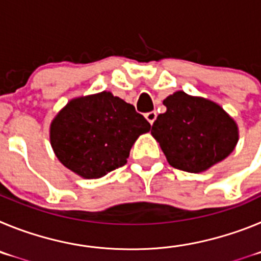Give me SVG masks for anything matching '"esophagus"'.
<instances>
[{"label":"esophagus","mask_w":261,"mask_h":261,"mask_svg":"<svg viewBox=\"0 0 261 261\" xmlns=\"http://www.w3.org/2000/svg\"><path fill=\"white\" fill-rule=\"evenodd\" d=\"M145 117H146L147 121H149V123L153 125V123L155 121V119H156V112H155V111H150V112L145 114Z\"/></svg>","instance_id":"obj_1"}]
</instances>
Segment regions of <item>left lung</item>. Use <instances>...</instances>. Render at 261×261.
I'll list each match as a JSON object with an SVG mask.
<instances>
[{"label":"left lung","instance_id":"obj_1","mask_svg":"<svg viewBox=\"0 0 261 261\" xmlns=\"http://www.w3.org/2000/svg\"><path fill=\"white\" fill-rule=\"evenodd\" d=\"M151 135L168 163L187 172H201L221 162L238 142V126L216 103L176 91L163 100Z\"/></svg>","mask_w":261,"mask_h":261}]
</instances>
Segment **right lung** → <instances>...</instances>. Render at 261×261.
I'll list each match as a JSON object with an SVG mask.
<instances>
[{
  "label": "right lung",
  "instance_id": "add662e5",
  "mask_svg": "<svg viewBox=\"0 0 261 261\" xmlns=\"http://www.w3.org/2000/svg\"><path fill=\"white\" fill-rule=\"evenodd\" d=\"M150 124L132 105L103 91L73 99L50 125V144L62 165L87 179L126 163L137 137Z\"/></svg>",
  "mask_w": 261,
  "mask_h": 261
}]
</instances>
